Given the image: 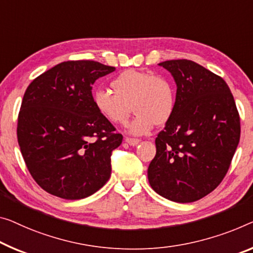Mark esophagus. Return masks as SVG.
Masks as SVG:
<instances>
[{"label":"esophagus","instance_id":"1","mask_svg":"<svg viewBox=\"0 0 253 253\" xmlns=\"http://www.w3.org/2000/svg\"><path fill=\"white\" fill-rule=\"evenodd\" d=\"M124 140H126V143H129V145L130 146H137L138 145V143L140 142V140L139 139H134V138H126V139H124Z\"/></svg>","mask_w":253,"mask_h":253}]
</instances>
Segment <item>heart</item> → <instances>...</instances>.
Here are the masks:
<instances>
[{
  "instance_id": "heart-1",
  "label": "heart",
  "mask_w": 253,
  "mask_h": 253,
  "mask_svg": "<svg viewBox=\"0 0 253 253\" xmlns=\"http://www.w3.org/2000/svg\"><path fill=\"white\" fill-rule=\"evenodd\" d=\"M111 86L115 94L107 89H97L92 94V103L105 120L114 124L126 122L131 106L137 113L127 126L131 134H145L155 124L164 126L172 118L176 95L173 84L166 78L126 70L114 78Z\"/></svg>"
}]
</instances>
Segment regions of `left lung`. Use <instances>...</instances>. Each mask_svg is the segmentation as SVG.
<instances>
[{"instance_id":"1","label":"left lung","mask_w":253,"mask_h":253,"mask_svg":"<svg viewBox=\"0 0 253 253\" xmlns=\"http://www.w3.org/2000/svg\"><path fill=\"white\" fill-rule=\"evenodd\" d=\"M176 84L175 110L157 135L148 167L155 192L193 203L226 175L240 141V116L227 84L189 60L161 62Z\"/></svg>"}]
</instances>
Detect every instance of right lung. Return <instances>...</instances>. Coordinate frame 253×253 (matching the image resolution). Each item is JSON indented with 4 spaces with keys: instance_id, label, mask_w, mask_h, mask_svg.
Listing matches in <instances>:
<instances>
[{
    "instance_id": "obj_1",
    "label": "right lung",
    "mask_w": 253,
    "mask_h": 253,
    "mask_svg": "<svg viewBox=\"0 0 253 253\" xmlns=\"http://www.w3.org/2000/svg\"><path fill=\"white\" fill-rule=\"evenodd\" d=\"M113 71L95 61L62 62L27 88L18 142L30 174L46 192L84 199L110 178L112 150L123 137L97 112L91 89Z\"/></svg>"
}]
</instances>
